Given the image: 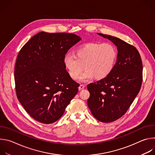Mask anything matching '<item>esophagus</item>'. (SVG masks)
<instances>
[{
    "mask_svg": "<svg viewBox=\"0 0 155 155\" xmlns=\"http://www.w3.org/2000/svg\"><path fill=\"white\" fill-rule=\"evenodd\" d=\"M84 87H85L84 85H83V84H80V85L79 86V87H78V90H79V91H81V90L84 89Z\"/></svg>",
    "mask_w": 155,
    "mask_h": 155,
    "instance_id": "1",
    "label": "esophagus"
}]
</instances>
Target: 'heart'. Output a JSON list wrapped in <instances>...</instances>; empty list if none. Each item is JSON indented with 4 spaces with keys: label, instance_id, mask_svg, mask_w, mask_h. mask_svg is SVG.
Masks as SVG:
<instances>
[{
    "label": "heart",
    "instance_id": "1",
    "mask_svg": "<svg viewBox=\"0 0 155 155\" xmlns=\"http://www.w3.org/2000/svg\"><path fill=\"white\" fill-rule=\"evenodd\" d=\"M117 56L116 48L110 43L91 42L78 48L75 56L65 54L63 63L69 76L76 80L84 69L85 72L80 77L81 81L91 80L94 76L97 80L106 78L112 71Z\"/></svg>",
    "mask_w": 155,
    "mask_h": 155
}]
</instances>
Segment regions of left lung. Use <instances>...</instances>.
I'll list each match as a JSON object with an SVG mask.
<instances>
[{"instance_id": "1", "label": "left lung", "mask_w": 155, "mask_h": 155, "mask_svg": "<svg viewBox=\"0 0 155 155\" xmlns=\"http://www.w3.org/2000/svg\"><path fill=\"white\" fill-rule=\"evenodd\" d=\"M114 43L118 50L114 68L106 78L87 84V103L93 116L102 123L113 122L128 110L140 90L143 66L137 50L124 41L97 33Z\"/></svg>"}]
</instances>
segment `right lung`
Returning <instances> with one entry per match:
<instances>
[{
    "mask_svg": "<svg viewBox=\"0 0 155 155\" xmlns=\"http://www.w3.org/2000/svg\"><path fill=\"white\" fill-rule=\"evenodd\" d=\"M81 38L74 34L41 32L18 53L15 68L16 93L26 111L35 120H58L77 94L79 84L65 70L63 59Z\"/></svg>",
    "mask_w": 155,
    "mask_h": 155,
    "instance_id": "right-lung-1",
    "label": "right lung"
}]
</instances>
